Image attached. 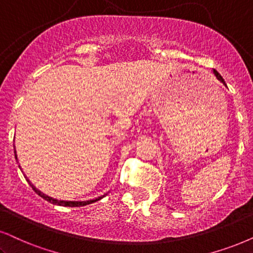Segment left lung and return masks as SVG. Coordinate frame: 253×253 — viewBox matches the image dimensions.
Here are the masks:
<instances>
[{
  "label": "left lung",
  "instance_id": "1",
  "mask_svg": "<svg viewBox=\"0 0 253 253\" xmlns=\"http://www.w3.org/2000/svg\"><path fill=\"white\" fill-rule=\"evenodd\" d=\"M213 73H215V76L217 77V79H218V81H220V82H222V83H223V84H224V85H226V84H225V82H224V79H223V78H222V76H220V75H219V73H218V72H217L215 69H213Z\"/></svg>",
  "mask_w": 253,
  "mask_h": 253
}]
</instances>
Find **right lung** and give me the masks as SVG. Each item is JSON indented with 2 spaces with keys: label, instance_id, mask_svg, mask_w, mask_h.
Listing matches in <instances>:
<instances>
[{
  "label": "right lung",
  "instance_id": "add662e5",
  "mask_svg": "<svg viewBox=\"0 0 253 253\" xmlns=\"http://www.w3.org/2000/svg\"><path fill=\"white\" fill-rule=\"evenodd\" d=\"M15 158L17 159V155H16V150H15ZM27 181L29 182V184L31 185V188H33V189L35 190V193H36L37 195H40L41 197H43L44 200H46L47 202H50V203H52V204H57V206H63V207H83V206H87V204H91V203H93V202H97V201L101 200V198L104 197V196H100V197L95 198V200L83 201V202H78V201H58V200H55V198L47 196V195H45V194L41 193V191L38 190L37 188L35 187V185L31 184L30 181H29V180H27Z\"/></svg>",
  "mask_w": 253,
  "mask_h": 253
}]
</instances>
